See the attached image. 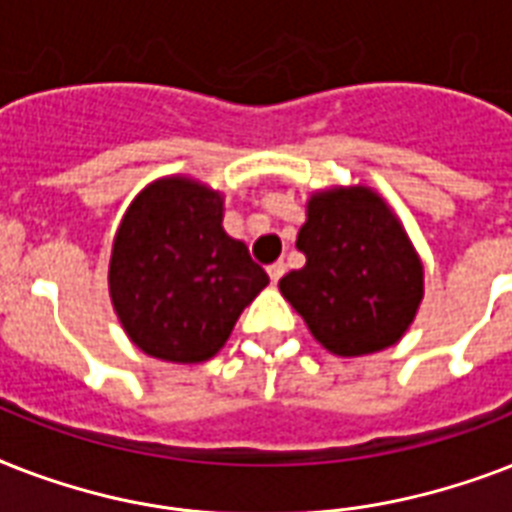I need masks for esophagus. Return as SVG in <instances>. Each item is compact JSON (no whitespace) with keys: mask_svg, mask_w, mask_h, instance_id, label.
I'll list each match as a JSON object with an SVG mask.
<instances>
[{"mask_svg":"<svg viewBox=\"0 0 512 512\" xmlns=\"http://www.w3.org/2000/svg\"><path fill=\"white\" fill-rule=\"evenodd\" d=\"M284 271H287V268H284V263L268 265V276H271V284H279V279L284 276Z\"/></svg>","mask_w":512,"mask_h":512,"instance_id":"1","label":"esophagus"}]
</instances>
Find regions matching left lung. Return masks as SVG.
Listing matches in <instances>:
<instances>
[{
	"label": "left lung",
	"instance_id": "8db88e82",
	"mask_svg": "<svg viewBox=\"0 0 512 512\" xmlns=\"http://www.w3.org/2000/svg\"><path fill=\"white\" fill-rule=\"evenodd\" d=\"M300 271L281 295L335 356H369L396 345L425 295V271L409 233L369 185L311 193L297 233Z\"/></svg>",
	"mask_w": 512,
	"mask_h": 512
}]
</instances>
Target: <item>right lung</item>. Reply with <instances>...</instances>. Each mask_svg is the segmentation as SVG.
Returning <instances> with one entry per match:
<instances>
[{
	"mask_svg": "<svg viewBox=\"0 0 512 512\" xmlns=\"http://www.w3.org/2000/svg\"><path fill=\"white\" fill-rule=\"evenodd\" d=\"M223 193L185 175L159 177L116 228L108 295L143 353L201 364L223 348L268 276L223 228Z\"/></svg>",
	"mask_w": 512,
	"mask_h": 512,
	"instance_id": "obj_1",
	"label": "right lung"
}]
</instances>
